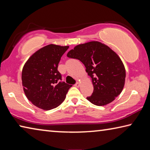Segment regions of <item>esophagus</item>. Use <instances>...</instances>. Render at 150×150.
<instances>
[{
	"mask_svg": "<svg viewBox=\"0 0 150 150\" xmlns=\"http://www.w3.org/2000/svg\"><path fill=\"white\" fill-rule=\"evenodd\" d=\"M75 86L76 87H80V83H79V82H77V83H76V84L75 85Z\"/></svg>",
	"mask_w": 150,
	"mask_h": 150,
	"instance_id": "obj_1",
	"label": "esophagus"
}]
</instances>
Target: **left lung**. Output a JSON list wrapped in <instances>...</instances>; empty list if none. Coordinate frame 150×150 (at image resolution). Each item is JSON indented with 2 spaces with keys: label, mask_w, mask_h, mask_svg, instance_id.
Returning <instances> with one entry per match:
<instances>
[{
  "label": "left lung",
  "mask_w": 150,
  "mask_h": 150,
  "mask_svg": "<svg viewBox=\"0 0 150 150\" xmlns=\"http://www.w3.org/2000/svg\"><path fill=\"white\" fill-rule=\"evenodd\" d=\"M67 56L80 60L92 79L94 91L87 99L96 106H105L123 90L126 70L120 57L103 43L93 41L76 45Z\"/></svg>",
  "instance_id": "left-lung-1"
}]
</instances>
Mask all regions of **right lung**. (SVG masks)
Instances as JSON below:
<instances>
[{
	"label": "right lung",
	"instance_id": "obj_1",
	"mask_svg": "<svg viewBox=\"0 0 150 150\" xmlns=\"http://www.w3.org/2000/svg\"><path fill=\"white\" fill-rule=\"evenodd\" d=\"M69 46L50 44L40 48L25 63L22 81L25 95L44 110L56 108L65 100L72 85L62 82L59 62Z\"/></svg>",
	"mask_w": 150,
	"mask_h": 150
}]
</instances>
